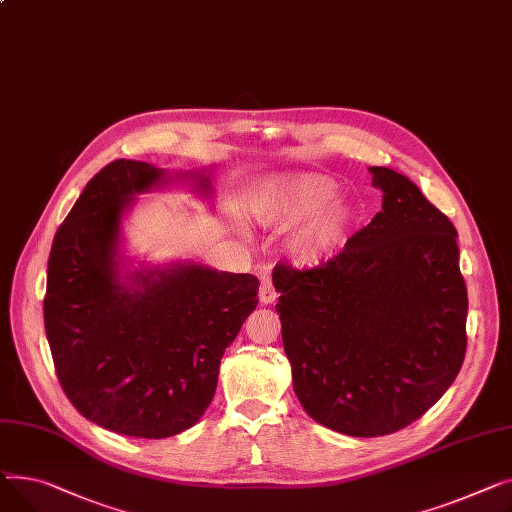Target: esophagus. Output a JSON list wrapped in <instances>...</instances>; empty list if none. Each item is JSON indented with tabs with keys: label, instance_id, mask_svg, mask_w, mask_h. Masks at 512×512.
Instances as JSON below:
<instances>
[{
	"label": "esophagus",
	"instance_id": "obj_1",
	"mask_svg": "<svg viewBox=\"0 0 512 512\" xmlns=\"http://www.w3.org/2000/svg\"><path fill=\"white\" fill-rule=\"evenodd\" d=\"M258 297H260V304L268 306V304H275L277 302V291L273 287V281H270L268 275H262L260 277V291H258Z\"/></svg>",
	"mask_w": 512,
	"mask_h": 512
}]
</instances>
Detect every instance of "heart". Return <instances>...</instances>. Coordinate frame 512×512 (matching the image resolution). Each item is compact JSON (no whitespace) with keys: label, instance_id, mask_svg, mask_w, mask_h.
Here are the masks:
<instances>
[{"label":"heart","instance_id":"1","mask_svg":"<svg viewBox=\"0 0 512 512\" xmlns=\"http://www.w3.org/2000/svg\"><path fill=\"white\" fill-rule=\"evenodd\" d=\"M339 196L335 179L318 173L289 175L260 190L254 198V215L260 225L293 231L289 239L291 256L306 266H314L333 256L345 242L353 225L355 210Z\"/></svg>","mask_w":512,"mask_h":512}]
</instances>
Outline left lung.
Masks as SVG:
<instances>
[{"instance_id": "obj_1", "label": "left lung", "mask_w": 512, "mask_h": 512, "mask_svg": "<svg viewBox=\"0 0 512 512\" xmlns=\"http://www.w3.org/2000/svg\"><path fill=\"white\" fill-rule=\"evenodd\" d=\"M370 173L382 192L370 225L314 268L273 270L295 395L318 424L355 438L422 417L467 349L455 225L405 175Z\"/></svg>"}]
</instances>
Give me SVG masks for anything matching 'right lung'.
<instances>
[{
    "instance_id": "1",
    "label": "right lung",
    "mask_w": 512,
    "mask_h": 512,
    "mask_svg": "<svg viewBox=\"0 0 512 512\" xmlns=\"http://www.w3.org/2000/svg\"><path fill=\"white\" fill-rule=\"evenodd\" d=\"M163 175L117 159L90 179L55 233L43 299L55 374L70 403L97 426L136 438L175 436L198 422L260 285L254 275L200 264L142 270L119 283L124 208ZM198 179L208 190V179Z\"/></svg>"
}]
</instances>
